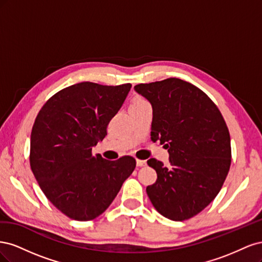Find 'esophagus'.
I'll return each instance as SVG.
<instances>
[{
    "label": "esophagus",
    "mask_w": 262,
    "mask_h": 262,
    "mask_svg": "<svg viewBox=\"0 0 262 262\" xmlns=\"http://www.w3.org/2000/svg\"><path fill=\"white\" fill-rule=\"evenodd\" d=\"M137 165L139 167H142V166H145L146 165V161L144 160H137Z\"/></svg>",
    "instance_id": "34e87169"
}]
</instances>
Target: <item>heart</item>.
Masks as SVG:
<instances>
[{"instance_id":"b5f03b06","label":"heart","mask_w":262,"mask_h":262,"mask_svg":"<svg viewBox=\"0 0 262 262\" xmlns=\"http://www.w3.org/2000/svg\"><path fill=\"white\" fill-rule=\"evenodd\" d=\"M144 105H148L147 100H145L142 97H137V98H134V100L132 101L131 107H140V106H144Z\"/></svg>"}]
</instances>
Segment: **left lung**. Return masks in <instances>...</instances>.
I'll return each mask as SVG.
<instances>
[{
    "label": "left lung",
    "instance_id": "8db88e82",
    "mask_svg": "<svg viewBox=\"0 0 262 262\" xmlns=\"http://www.w3.org/2000/svg\"><path fill=\"white\" fill-rule=\"evenodd\" d=\"M134 90L152 104L150 140L168 148L171 166L147 161L157 173L147 195L163 216L191 219L217 195L231 167L226 122L207 94L180 78L138 84Z\"/></svg>",
    "mask_w": 262,
    "mask_h": 262
}]
</instances>
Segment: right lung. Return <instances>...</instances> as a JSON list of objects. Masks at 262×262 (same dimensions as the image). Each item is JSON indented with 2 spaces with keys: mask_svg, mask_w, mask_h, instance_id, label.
Instances as JSON below:
<instances>
[{
  "mask_svg": "<svg viewBox=\"0 0 262 262\" xmlns=\"http://www.w3.org/2000/svg\"><path fill=\"white\" fill-rule=\"evenodd\" d=\"M130 89V83L71 85L47 100L36 117L30 168L47 199L70 219L99 216L136 168L132 156L108 161L92 153Z\"/></svg>",
  "mask_w": 262,
  "mask_h": 262,
  "instance_id": "add662e5",
  "label": "right lung"
}]
</instances>
